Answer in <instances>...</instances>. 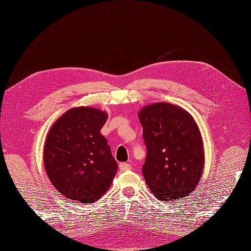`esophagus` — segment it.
Instances as JSON below:
<instances>
[{
    "instance_id": "esophagus-1",
    "label": "esophagus",
    "mask_w": 251,
    "mask_h": 251,
    "mask_svg": "<svg viewBox=\"0 0 251 251\" xmlns=\"http://www.w3.org/2000/svg\"><path fill=\"white\" fill-rule=\"evenodd\" d=\"M119 169H120V171H122V172H124V171H129L131 170V165L127 163H121L119 165Z\"/></svg>"
}]
</instances>
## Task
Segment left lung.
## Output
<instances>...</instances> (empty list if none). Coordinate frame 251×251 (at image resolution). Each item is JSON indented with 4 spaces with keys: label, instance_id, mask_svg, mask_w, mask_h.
Listing matches in <instances>:
<instances>
[{
    "label": "left lung",
    "instance_id": "8db88e82",
    "mask_svg": "<svg viewBox=\"0 0 251 251\" xmlns=\"http://www.w3.org/2000/svg\"><path fill=\"white\" fill-rule=\"evenodd\" d=\"M147 147L142 174L159 201L184 199L197 186L204 156L200 129L177 105L157 102L139 113Z\"/></svg>",
    "mask_w": 251,
    "mask_h": 251
}]
</instances>
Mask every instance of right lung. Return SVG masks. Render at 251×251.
Segmentation results:
<instances>
[{"mask_svg":"<svg viewBox=\"0 0 251 251\" xmlns=\"http://www.w3.org/2000/svg\"><path fill=\"white\" fill-rule=\"evenodd\" d=\"M107 117L94 108H74L58 119L47 136V174L69 200L95 202L111 186L118 165L100 132Z\"/></svg>","mask_w":251,"mask_h":251,"instance_id":"obj_1","label":"right lung"}]
</instances>
